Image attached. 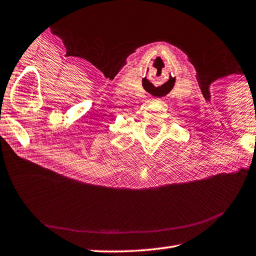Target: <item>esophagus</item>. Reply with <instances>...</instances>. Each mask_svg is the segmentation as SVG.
Listing matches in <instances>:
<instances>
[{"label":"esophagus","instance_id":"1","mask_svg":"<svg viewBox=\"0 0 256 256\" xmlns=\"http://www.w3.org/2000/svg\"><path fill=\"white\" fill-rule=\"evenodd\" d=\"M158 100H159V99H158Z\"/></svg>","mask_w":256,"mask_h":256}]
</instances>
